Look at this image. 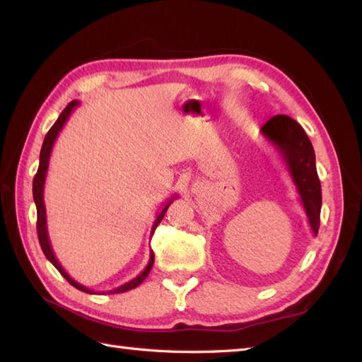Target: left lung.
<instances>
[{"instance_id": "8db88e82", "label": "left lung", "mask_w": 362, "mask_h": 362, "mask_svg": "<svg viewBox=\"0 0 362 362\" xmlns=\"http://www.w3.org/2000/svg\"><path fill=\"white\" fill-rule=\"evenodd\" d=\"M260 133L270 143L287 168L308 216L309 228L317 237L320 228L322 187L317 175L315 152L303 127L286 115H278L262 125Z\"/></svg>"}]
</instances>
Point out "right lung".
<instances>
[{
	"label": "right lung",
	"mask_w": 362,
	"mask_h": 362,
	"mask_svg": "<svg viewBox=\"0 0 362 362\" xmlns=\"http://www.w3.org/2000/svg\"><path fill=\"white\" fill-rule=\"evenodd\" d=\"M78 105H80V102H78V100L70 102V103L66 106V110H64V111L61 112V116L58 117V120H56L54 125H53L52 129H49V132L47 133V136H45V139H44V144H42V148H40V161H39L37 174H35L34 180H33V197H34V202H35V209H37V237H39V243H40L42 251H44V254H45V257H47L49 262H52L56 270H58V272L64 276V278H66L75 288L81 290V292H86V293H97V292H94V290H92V288H89V287H86V286H83V284H80V282H76L75 279L70 278L69 273H67L66 270H64L62 265L59 264V260L56 259L54 252H53V247H52V243H49V237H48V229H47V210H45V202H44V188H45V179H47V173H48L49 155H52L53 146H54V143H56V138H58V134H59V132L62 130L64 124L67 122V119L70 117V115H72V111L76 108ZM175 197H177V194L171 196L165 204L161 205V211L157 215V218H155L151 235H153L155 229H157V226L161 223V219H163V216H165L168 207L173 204V201L175 199ZM153 259H155V257H153V252L151 251V259H148L146 268L136 276V278H133L132 281L125 282V284L119 286V287H116V288L105 290V292H100V293H108V295H110V293H122V292H129V290H132V288H134V287H138V286L141 284V282H143V281L147 278V274L151 273L152 265H153Z\"/></svg>",
	"instance_id": "right-lung-1"
}]
</instances>
